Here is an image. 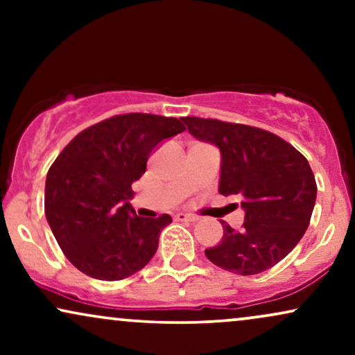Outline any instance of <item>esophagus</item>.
Listing matches in <instances>:
<instances>
[{
  "mask_svg": "<svg viewBox=\"0 0 355 355\" xmlns=\"http://www.w3.org/2000/svg\"><path fill=\"white\" fill-rule=\"evenodd\" d=\"M173 218L177 220V222H195V220H197V217L187 214H175Z\"/></svg>",
  "mask_w": 355,
  "mask_h": 355,
  "instance_id": "34e87169",
  "label": "esophagus"
}]
</instances>
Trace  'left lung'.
Returning <instances> with one entry per match:
<instances>
[{"label": "left lung", "instance_id": "obj_1", "mask_svg": "<svg viewBox=\"0 0 355 355\" xmlns=\"http://www.w3.org/2000/svg\"><path fill=\"white\" fill-rule=\"evenodd\" d=\"M183 123L195 138L218 146V191L237 197L245 210L240 230L222 222V242L207 248V259L239 275L268 270L291 254L311 223L317 183L307 158L257 126L198 116H185Z\"/></svg>", "mask_w": 355, "mask_h": 355}]
</instances>
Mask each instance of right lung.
<instances>
[{"label": "right lung", "instance_id": "right-lung-1", "mask_svg": "<svg viewBox=\"0 0 355 355\" xmlns=\"http://www.w3.org/2000/svg\"><path fill=\"white\" fill-rule=\"evenodd\" d=\"M183 130L178 118L125 113L88 126L61 150L46 175L44 215L80 272L121 280L152 260L172 217H138L132 183L155 146Z\"/></svg>", "mask_w": 355, "mask_h": 355}]
</instances>
